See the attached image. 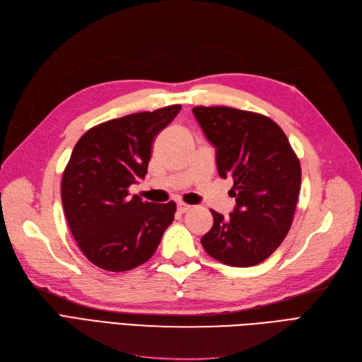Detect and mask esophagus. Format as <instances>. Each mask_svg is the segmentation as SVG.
I'll list each match as a JSON object with an SVG mask.
<instances>
[{
	"label": "esophagus",
	"instance_id": "esophagus-1",
	"mask_svg": "<svg viewBox=\"0 0 362 362\" xmlns=\"http://www.w3.org/2000/svg\"><path fill=\"white\" fill-rule=\"evenodd\" d=\"M190 210H192L190 205H187V204H178V211H180L181 214L187 213V211H190Z\"/></svg>",
	"mask_w": 362,
	"mask_h": 362
}]
</instances>
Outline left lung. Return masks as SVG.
Returning a JSON list of instances; mask_svg holds the SVG:
<instances>
[{
  "mask_svg": "<svg viewBox=\"0 0 362 362\" xmlns=\"http://www.w3.org/2000/svg\"><path fill=\"white\" fill-rule=\"evenodd\" d=\"M193 115L216 148L221 178H231L235 208L223 217L210 210L205 252L233 267L269 258L288 234L300 192V163L281 127L264 115L231 107H194Z\"/></svg>",
  "mask_w": 362,
  "mask_h": 362,
  "instance_id": "8db88e82",
  "label": "left lung"
}]
</instances>
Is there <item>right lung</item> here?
Returning a JSON list of instances; mask_svg holds the SVG:
<instances>
[{"instance_id":"right-lung-1","label":"right lung","mask_w":362,"mask_h":362,"mask_svg":"<svg viewBox=\"0 0 362 362\" xmlns=\"http://www.w3.org/2000/svg\"><path fill=\"white\" fill-rule=\"evenodd\" d=\"M181 110L169 105L90 128L76 141L62 178V202L86 258L108 272H127L157 250L177 205L131 198L129 185L148 172L152 141Z\"/></svg>"}]
</instances>
